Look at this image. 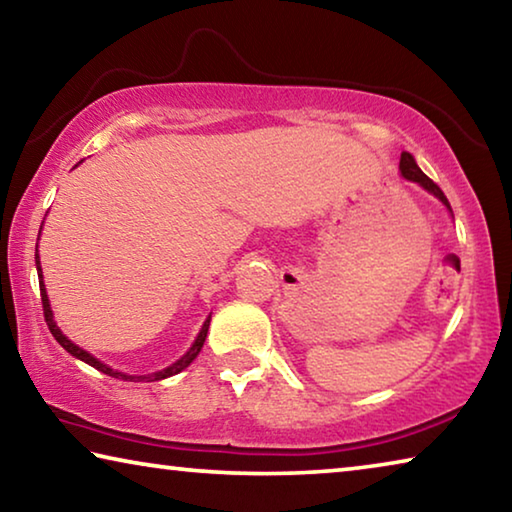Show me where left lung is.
<instances>
[{"label":"left lung","mask_w":512,"mask_h":512,"mask_svg":"<svg viewBox=\"0 0 512 512\" xmlns=\"http://www.w3.org/2000/svg\"><path fill=\"white\" fill-rule=\"evenodd\" d=\"M400 173H402L404 180H411V183L422 187L424 192L431 194L433 198H436V201L443 203L445 210H447L449 214H452V207H449V201H447V196L443 194V189H440L436 183H433L431 178L424 176L422 169L418 167V162H415V158H413V155H411L409 151L402 153V158H400ZM452 219H454V214H452Z\"/></svg>","instance_id":"1"}]
</instances>
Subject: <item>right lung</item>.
I'll list each match as a JSON object with an SVG mask.
<instances>
[{"instance_id":"1","label":"right lung","mask_w":512,"mask_h":512,"mask_svg":"<svg viewBox=\"0 0 512 512\" xmlns=\"http://www.w3.org/2000/svg\"><path fill=\"white\" fill-rule=\"evenodd\" d=\"M76 167H79V164H76ZM40 232H42V225H40ZM36 268H38V282H40L42 309H45V320H47V325H49V332L54 334V339H56L60 345H63V348H65L69 354H72L74 359H79V361H83V363H88V366L97 368L99 372H103V375H108V377H115V379H124V381H160V379H167V377L178 375V372H183V370L189 366V363H192V361L198 357V352H201V348H203V343H205V336H207V329H210V320H212V314L205 318V323H203V327H201V332H198V336H196V339H194L192 348H189V350L183 354V357L173 361L171 366L162 368V370H155V372H149V375H128V372H121V370L110 368L108 363L99 361L97 357H94V354H90L88 350L79 348V345H76L74 341H69L67 336L63 334V329H60V327L56 325L54 311H51V302H49L47 289H45V277H42V266H40L38 246H36Z\"/></svg>"}]
</instances>
